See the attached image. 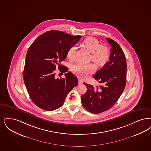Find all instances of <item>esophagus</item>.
I'll list each match as a JSON object with an SVG mask.
<instances>
[{"label":"esophagus","instance_id":"obj_1","mask_svg":"<svg viewBox=\"0 0 151 151\" xmlns=\"http://www.w3.org/2000/svg\"><path fill=\"white\" fill-rule=\"evenodd\" d=\"M83 84V81L81 79H78V84L81 85Z\"/></svg>","mask_w":151,"mask_h":151}]
</instances>
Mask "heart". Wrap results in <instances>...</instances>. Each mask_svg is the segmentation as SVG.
I'll return each instance as SVG.
<instances>
[{"label": "heart", "mask_w": 151, "mask_h": 151, "mask_svg": "<svg viewBox=\"0 0 151 151\" xmlns=\"http://www.w3.org/2000/svg\"><path fill=\"white\" fill-rule=\"evenodd\" d=\"M85 48L91 53V59L99 66L104 65L109 58V49L104 46H101L97 39L88 37L83 41ZM76 47L73 46L67 52V57L70 60L75 57ZM72 70L75 74L81 78H86L96 70V67L92 63L85 64L78 62L72 67Z\"/></svg>", "instance_id": "obj_1"}]
</instances>
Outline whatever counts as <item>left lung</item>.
Returning <instances> with one entry per match:
<instances>
[{"instance_id":"left-lung-1","label":"left lung","mask_w":151,"mask_h":151,"mask_svg":"<svg viewBox=\"0 0 151 151\" xmlns=\"http://www.w3.org/2000/svg\"><path fill=\"white\" fill-rule=\"evenodd\" d=\"M111 45L109 61L94 75L99 87L84 83L87 91L81 96L83 106L93 114H99L111 109L119 99L127 82V61L120 46L114 40L106 38Z\"/></svg>"}]
</instances>
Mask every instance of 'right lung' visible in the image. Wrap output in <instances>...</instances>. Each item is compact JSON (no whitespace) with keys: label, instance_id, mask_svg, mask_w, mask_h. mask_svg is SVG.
<instances>
[{"label":"right lung","instance_id":"add662e5","mask_svg":"<svg viewBox=\"0 0 151 151\" xmlns=\"http://www.w3.org/2000/svg\"><path fill=\"white\" fill-rule=\"evenodd\" d=\"M81 36H73L60 31H47L32 43L26 56L24 80L31 100L37 107L51 111L60 107L67 95L78 84L71 72L65 78L55 79V70L67 72L61 65L68 49L78 42Z\"/></svg>","mask_w":151,"mask_h":151}]
</instances>
